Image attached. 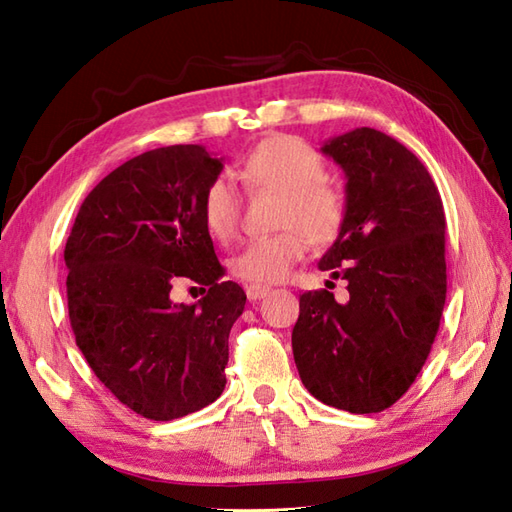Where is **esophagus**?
<instances>
[{"label":"esophagus","mask_w":512,"mask_h":512,"mask_svg":"<svg viewBox=\"0 0 512 512\" xmlns=\"http://www.w3.org/2000/svg\"><path fill=\"white\" fill-rule=\"evenodd\" d=\"M245 293H247L249 300L256 302V300H263L265 298V295L269 293V287H265V285H247Z\"/></svg>","instance_id":"esophagus-1"}]
</instances>
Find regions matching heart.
<instances>
[{"label": "heart", "mask_w": 512, "mask_h": 512, "mask_svg": "<svg viewBox=\"0 0 512 512\" xmlns=\"http://www.w3.org/2000/svg\"><path fill=\"white\" fill-rule=\"evenodd\" d=\"M252 190H271L282 197L278 225L285 230L249 241L230 260L232 274L252 285H276L309 252V238L317 245L331 243L342 230L346 203L342 192L328 184L322 155L309 144L274 135L245 155L236 170ZM203 223L219 241H230L241 221V197L230 181L219 177L203 192Z\"/></svg>", "instance_id": "1"}]
</instances>
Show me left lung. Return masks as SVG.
<instances>
[{"mask_svg": "<svg viewBox=\"0 0 512 512\" xmlns=\"http://www.w3.org/2000/svg\"><path fill=\"white\" fill-rule=\"evenodd\" d=\"M346 173V214L320 269L348 282L300 295L291 346L304 388L350 414L388 410L423 370L447 298L445 210L418 157L361 127L322 146ZM331 282V280H328Z\"/></svg>", "mask_w": 512, "mask_h": 512, "instance_id": "8db88e82", "label": "left lung"}]
</instances>
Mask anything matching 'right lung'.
I'll list each match as a JSON object with an SVG mask.
<instances>
[{
  "label": "right lung",
  "instance_id": "right-lung-1",
  "mask_svg": "<svg viewBox=\"0 0 512 512\" xmlns=\"http://www.w3.org/2000/svg\"><path fill=\"white\" fill-rule=\"evenodd\" d=\"M223 162L199 144L146 151L85 197L65 243L67 309L89 368L144 418L173 420L225 388L227 337L247 295L223 267L203 223V192ZM181 277L209 293L177 305Z\"/></svg>",
  "mask_w": 512,
  "mask_h": 512
}]
</instances>
